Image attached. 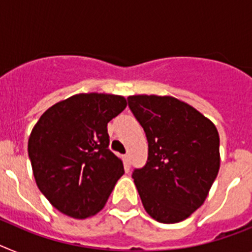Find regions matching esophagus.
Listing matches in <instances>:
<instances>
[{
	"mask_svg": "<svg viewBox=\"0 0 252 252\" xmlns=\"http://www.w3.org/2000/svg\"><path fill=\"white\" fill-rule=\"evenodd\" d=\"M123 162H124V165H126V168H128V166H129V156H128V155H123Z\"/></svg>",
	"mask_w": 252,
	"mask_h": 252,
	"instance_id": "34e87169",
	"label": "esophagus"
}]
</instances>
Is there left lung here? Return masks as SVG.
<instances>
[{"label":"left lung","mask_w":252,"mask_h":252,"mask_svg":"<svg viewBox=\"0 0 252 252\" xmlns=\"http://www.w3.org/2000/svg\"><path fill=\"white\" fill-rule=\"evenodd\" d=\"M149 142V158L134 169L147 214L160 223H178L208 197L220 168L219 133L214 123L172 96L128 97Z\"/></svg>","instance_id":"1"}]
</instances>
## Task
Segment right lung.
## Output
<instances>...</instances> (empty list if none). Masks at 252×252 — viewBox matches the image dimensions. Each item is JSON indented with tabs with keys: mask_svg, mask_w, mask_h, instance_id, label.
<instances>
[{
	"mask_svg": "<svg viewBox=\"0 0 252 252\" xmlns=\"http://www.w3.org/2000/svg\"><path fill=\"white\" fill-rule=\"evenodd\" d=\"M126 107L123 96L79 94L55 103L32 129L28 154L35 183L54 208L74 219L106 204L123 161L109 149L107 123Z\"/></svg>",
	"mask_w": 252,
	"mask_h": 252,
	"instance_id": "add662e5",
	"label": "right lung"
}]
</instances>
